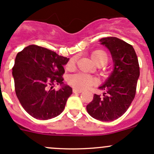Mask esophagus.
I'll return each mask as SVG.
<instances>
[{
	"mask_svg": "<svg viewBox=\"0 0 154 154\" xmlns=\"http://www.w3.org/2000/svg\"><path fill=\"white\" fill-rule=\"evenodd\" d=\"M73 92L74 93H81L82 91L81 90L77 89V88H73Z\"/></svg>",
	"mask_w": 154,
	"mask_h": 154,
	"instance_id": "esophagus-1",
	"label": "esophagus"
}]
</instances>
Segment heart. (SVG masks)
I'll use <instances>...</instances> for the list:
<instances>
[{
  "instance_id": "1",
  "label": "heart",
  "mask_w": 154,
  "mask_h": 154,
  "mask_svg": "<svg viewBox=\"0 0 154 154\" xmlns=\"http://www.w3.org/2000/svg\"><path fill=\"white\" fill-rule=\"evenodd\" d=\"M91 58L95 64L98 62L101 61L106 63L108 60V56H107L106 53L103 50H96L91 53ZM74 66H75V59L72 58L68 63L67 68L71 69L74 67ZM68 83L70 86L74 87V88L83 90L93 86L95 83V80L88 74L79 73V74H75L70 76L68 79Z\"/></svg>"
}]
</instances>
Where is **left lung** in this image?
<instances>
[{"instance_id":"8db88e82","label":"left lung","mask_w":154,"mask_h":154,"mask_svg":"<svg viewBox=\"0 0 154 154\" xmlns=\"http://www.w3.org/2000/svg\"><path fill=\"white\" fill-rule=\"evenodd\" d=\"M100 42L109 50L114 69L104 84L99 87L105 91L103 96L94 94L86 110L97 120L112 122L125 114L134 99L139 65L131 45L116 37L103 38Z\"/></svg>"}]
</instances>
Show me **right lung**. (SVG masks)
<instances>
[{"mask_svg": "<svg viewBox=\"0 0 154 154\" xmlns=\"http://www.w3.org/2000/svg\"><path fill=\"white\" fill-rule=\"evenodd\" d=\"M68 60L67 57L35 45L18 53L12 68L15 94L32 117L48 120L63 112L72 94V88L63 82V66ZM54 83L63 86L55 91L52 89Z\"/></svg>", "mask_w": 154, "mask_h": 154, "instance_id": "1", "label": "right lung"}]
</instances>
